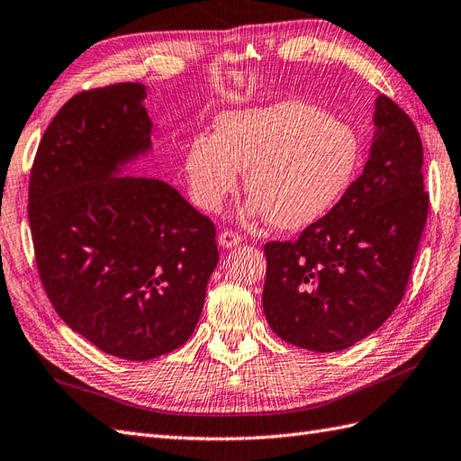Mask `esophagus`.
Segmentation results:
<instances>
[{"mask_svg": "<svg viewBox=\"0 0 461 461\" xmlns=\"http://www.w3.org/2000/svg\"><path fill=\"white\" fill-rule=\"evenodd\" d=\"M240 242H242V236L239 232H234V230H222L219 234V244L222 248H234V246H239Z\"/></svg>", "mask_w": 461, "mask_h": 461, "instance_id": "esophagus-1", "label": "esophagus"}]
</instances>
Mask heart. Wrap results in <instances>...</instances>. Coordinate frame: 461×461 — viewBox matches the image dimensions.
<instances>
[{"label": "heart", "mask_w": 461, "mask_h": 461, "mask_svg": "<svg viewBox=\"0 0 461 461\" xmlns=\"http://www.w3.org/2000/svg\"><path fill=\"white\" fill-rule=\"evenodd\" d=\"M363 163L357 130L320 106L281 101L230 110L215 135H195L184 174L197 207L217 211L246 170L252 195L244 215L267 217L281 230H303L338 207Z\"/></svg>", "instance_id": "1"}]
</instances>
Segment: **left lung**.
Wrapping results in <instances>:
<instances>
[{
  "label": "left lung",
  "mask_w": 461,
  "mask_h": 461,
  "mask_svg": "<svg viewBox=\"0 0 461 461\" xmlns=\"http://www.w3.org/2000/svg\"><path fill=\"white\" fill-rule=\"evenodd\" d=\"M365 170L294 242H267L266 320L283 341L333 353L378 330L402 303L429 213L415 123L376 98Z\"/></svg>",
  "instance_id": "1"
}]
</instances>
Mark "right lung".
Masks as SVG:
<instances>
[{
    "label": "right lung",
    "instance_id": "1",
    "mask_svg": "<svg viewBox=\"0 0 461 461\" xmlns=\"http://www.w3.org/2000/svg\"><path fill=\"white\" fill-rule=\"evenodd\" d=\"M141 83L83 91L46 128L29 182L39 276L68 326L126 360L190 339L217 267L215 225L157 178L120 176L151 151Z\"/></svg>",
    "mask_w": 461,
    "mask_h": 461
}]
</instances>
